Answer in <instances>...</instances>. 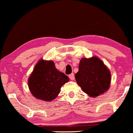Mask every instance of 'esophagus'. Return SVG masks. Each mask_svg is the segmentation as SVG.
Wrapping results in <instances>:
<instances>
[{
    "label": "esophagus",
    "instance_id": "obj_1",
    "mask_svg": "<svg viewBox=\"0 0 133 133\" xmlns=\"http://www.w3.org/2000/svg\"><path fill=\"white\" fill-rule=\"evenodd\" d=\"M69 78L70 79H71V80H74L75 79V75L73 73H71V74L69 75Z\"/></svg>",
    "mask_w": 133,
    "mask_h": 133
}]
</instances>
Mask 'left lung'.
Here are the masks:
<instances>
[{
	"instance_id": "obj_1",
	"label": "left lung",
	"mask_w": 133,
	"mask_h": 133,
	"mask_svg": "<svg viewBox=\"0 0 133 133\" xmlns=\"http://www.w3.org/2000/svg\"><path fill=\"white\" fill-rule=\"evenodd\" d=\"M75 78L83 91L95 98L108 90L111 74L103 62L94 57L80 60Z\"/></svg>"
}]
</instances>
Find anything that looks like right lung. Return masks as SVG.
I'll list each match as a JSON object with an SVG mask.
<instances>
[{
  "mask_svg": "<svg viewBox=\"0 0 133 133\" xmlns=\"http://www.w3.org/2000/svg\"><path fill=\"white\" fill-rule=\"evenodd\" d=\"M68 81V76L58 71L53 61L41 60L35 65L28 84L34 97L49 101L57 97L61 87Z\"/></svg>",
  "mask_w": 133,
  "mask_h": 133,
  "instance_id": "right-lung-1",
  "label": "right lung"
}]
</instances>
